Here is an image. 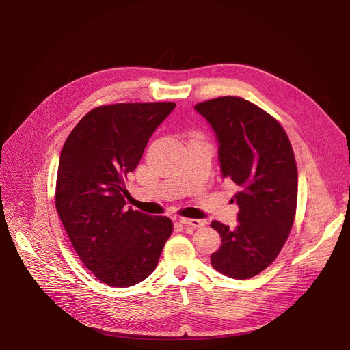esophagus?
<instances>
[{
  "mask_svg": "<svg viewBox=\"0 0 350 350\" xmlns=\"http://www.w3.org/2000/svg\"><path fill=\"white\" fill-rule=\"evenodd\" d=\"M178 221L183 226H187V227H191V228H201L204 226L203 219H197V218H178Z\"/></svg>",
  "mask_w": 350,
  "mask_h": 350,
  "instance_id": "obj_1",
  "label": "esophagus"
}]
</instances>
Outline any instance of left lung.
<instances>
[{
  "label": "left lung",
  "mask_w": 350,
  "mask_h": 350,
  "mask_svg": "<svg viewBox=\"0 0 350 350\" xmlns=\"http://www.w3.org/2000/svg\"><path fill=\"white\" fill-rule=\"evenodd\" d=\"M194 109L215 133L223 177L240 187L232 198L240 208L237 227L211 223L221 235L211 265L234 280L252 278L277 258L295 218L298 170L291 142L277 120L243 98H217Z\"/></svg>",
  "instance_id": "1"
}]
</instances>
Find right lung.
I'll list each match as a JSON object with an SVG mask.
<instances>
[{
    "label": "right lung",
    "instance_id": "add662e5",
    "mask_svg": "<svg viewBox=\"0 0 350 350\" xmlns=\"http://www.w3.org/2000/svg\"><path fill=\"white\" fill-rule=\"evenodd\" d=\"M174 107L173 102L95 107L62 147L55 206L85 267L109 286L149 277L173 231L170 218L126 207L124 181Z\"/></svg>",
    "mask_w": 350,
    "mask_h": 350
}]
</instances>
